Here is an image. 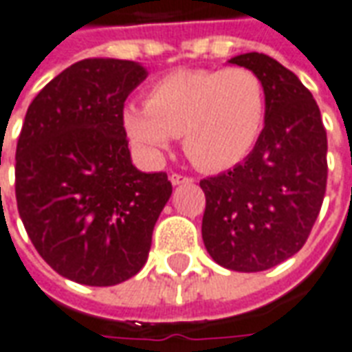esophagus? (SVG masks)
<instances>
[{
	"mask_svg": "<svg viewBox=\"0 0 352 352\" xmlns=\"http://www.w3.org/2000/svg\"><path fill=\"white\" fill-rule=\"evenodd\" d=\"M169 181H171L173 186H177V184H183V183H192V179H190V177L179 175V173H171V175H169Z\"/></svg>",
	"mask_w": 352,
	"mask_h": 352,
	"instance_id": "esophagus-1",
	"label": "esophagus"
}]
</instances>
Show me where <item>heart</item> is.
<instances>
[{"instance_id":"heart-1","label":"heart","mask_w":352,"mask_h":352,"mask_svg":"<svg viewBox=\"0 0 352 352\" xmlns=\"http://www.w3.org/2000/svg\"><path fill=\"white\" fill-rule=\"evenodd\" d=\"M267 95L248 68L177 70L152 85L144 107L127 104L125 135L144 158L156 162L181 137L194 166L217 173L238 166L261 137Z\"/></svg>"}]
</instances>
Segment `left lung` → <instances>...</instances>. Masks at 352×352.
I'll return each mask as SVG.
<instances>
[{
	"mask_svg": "<svg viewBox=\"0 0 352 352\" xmlns=\"http://www.w3.org/2000/svg\"><path fill=\"white\" fill-rule=\"evenodd\" d=\"M261 78L267 118L248 158L200 181L201 238L211 259L259 272L296 255L318 217L328 179V139L320 108L296 74L263 53L232 56Z\"/></svg>",
	"mask_w": 352,
	"mask_h": 352,
	"instance_id": "left-lung-1",
	"label": "left lung"
}]
</instances>
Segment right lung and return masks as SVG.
Here are the masks:
<instances>
[{"label": "right lung", "mask_w": 352, "mask_h": 352, "mask_svg": "<svg viewBox=\"0 0 352 352\" xmlns=\"http://www.w3.org/2000/svg\"><path fill=\"white\" fill-rule=\"evenodd\" d=\"M133 60L83 58L39 91L16 144L14 192L32 244L60 276L114 286L144 267L171 196L131 164L124 102L146 80Z\"/></svg>", "instance_id": "obj_1"}]
</instances>
